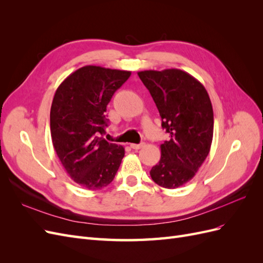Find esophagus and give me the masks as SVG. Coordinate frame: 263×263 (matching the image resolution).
I'll return each instance as SVG.
<instances>
[{"instance_id": "34e87169", "label": "esophagus", "mask_w": 263, "mask_h": 263, "mask_svg": "<svg viewBox=\"0 0 263 263\" xmlns=\"http://www.w3.org/2000/svg\"><path fill=\"white\" fill-rule=\"evenodd\" d=\"M142 147H144V144H130V148L135 149V150H138Z\"/></svg>"}]
</instances>
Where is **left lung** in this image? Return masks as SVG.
<instances>
[{
	"label": "left lung",
	"mask_w": 263,
	"mask_h": 263,
	"mask_svg": "<svg viewBox=\"0 0 263 263\" xmlns=\"http://www.w3.org/2000/svg\"><path fill=\"white\" fill-rule=\"evenodd\" d=\"M170 135L161 148V158L150 171L155 183L165 189L184 185L195 176L209 156L213 140L214 113L204 85L180 69L140 71Z\"/></svg>",
	"instance_id": "1"
}]
</instances>
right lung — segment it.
I'll use <instances>...</instances> for the list:
<instances>
[{"label": "right lung", "mask_w": 263, "mask_h": 263, "mask_svg": "<svg viewBox=\"0 0 263 263\" xmlns=\"http://www.w3.org/2000/svg\"><path fill=\"white\" fill-rule=\"evenodd\" d=\"M130 71L84 66L67 77L50 108L53 148L63 168L79 185L101 190L115 178L123 146L103 139L106 106L130 77Z\"/></svg>", "instance_id": "1"}]
</instances>
